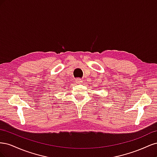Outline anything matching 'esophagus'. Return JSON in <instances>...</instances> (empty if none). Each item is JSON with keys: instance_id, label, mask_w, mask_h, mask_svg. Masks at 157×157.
<instances>
[{"instance_id": "1", "label": "esophagus", "mask_w": 157, "mask_h": 157, "mask_svg": "<svg viewBox=\"0 0 157 157\" xmlns=\"http://www.w3.org/2000/svg\"><path fill=\"white\" fill-rule=\"evenodd\" d=\"M82 82V80H80V79H77V80H76V83L77 84H81Z\"/></svg>"}]
</instances>
